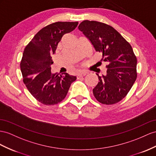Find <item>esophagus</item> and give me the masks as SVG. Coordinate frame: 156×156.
Wrapping results in <instances>:
<instances>
[{"label": "esophagus", "instance_id": "esophagus-1", "mask_svg": "<svg viewBox=\"0 0 156 156\" xmlns=\"http://www.w3.org/2000/svg\"><path fill=\"white\" fill-rule=\"evenodd\" d=\"M86 74H87L86 72H81V73H80L79 74H78V75H77V78L79 79V78H80L81 77L85 76H86Z\"/></svg>", "mask_w": 156, "mask_h": 156}]
</instances>
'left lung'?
Here are the masks:
<instances>
[{"instance_id":"8db88e82","label":"left lung","mask_w":156,"mask_h":156,"mask_svg":"<svg viewBox=\"0 0 156 156\" xmlns=\"http://www.w3.org/2000/svg\"><path fill=\"white\" fill-rule=\"evenodd\" d=\"M78 29L107 63V74L102 76L97 74L99 82L93 89L94 97L104 105L121 101L137 78V59L133 48L116 30L105 23L83 20Z\"/></svg>"}]
</instances>
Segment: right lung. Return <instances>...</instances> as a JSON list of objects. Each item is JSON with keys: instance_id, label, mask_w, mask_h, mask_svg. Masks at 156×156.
Wrapping results in <instances>:
<instances>
[{"instance_id": "obj_1", "label": "right lung", "mask_w": 156, "mask_h": 156, "mask_svg": "<svg viewBox=\"0 0 156 156\" xmlns=\"http://www.w3.org/2000/svg\"><path fill=\"white\" fill-rule=\"evenodd\" d=\"M78 22H57L44 27L26 46L20 62L23 82L30 94L45 105H53L65 98L76 77L66 73L52 74L51 55L65 34L73 31Z\"/></svg>"}]
</instances>
